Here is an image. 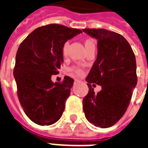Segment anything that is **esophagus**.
I'll return each mask as SVG.
<instances>
[{
    "instance_id": "1",
    "label": "esophagus",
    "mask_w": 148,
    "mask_h": 148,
    "mask_svg": "<svg viewBox=\"0 0 148 148\" xmlns=\"http://www.w3.org/2000/svg\"><path fill=\"white\" fill-rule=\"evenodd\" d=\"M80 82V80L78 79H75V81H74V82H75V83H77V82Z\"/></svg>"
}]
</instances>
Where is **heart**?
<instances>
[{"label": "heart", "mask_w": 148, "mask_h": 148, "mask_svg": "<svg viewBox=\"0 0 148 148\" xmlns=\"http://www.w3.org/2000/svg\"><path fill=\"white\" fill-rule=\"evenodd\" d=\"M85 47H86V49H88L89 48L92 46H95L96 45V43H95V41L92 38H87V39L85 40ZM68 46H69V43L68 42H66L65 44L63 45V46H62V55L64 56H66V53H67V50H68ZM75 71L78 74H82V70H80L79 69H75Z\"/></svg>", "instance_id": "b5f03b06"}]
</instances>
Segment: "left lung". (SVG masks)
Instances as JSON below:
<instances>
[{
    "label": "left lung",
    "mask_w": 148,
    "mask_h": 148,
    "mask_svg": "<svg viewBox=\"0 0 148 148\" xmlns=\"http://www.w3.org/2000/svg\"><path fill=\"white\" fill-rule=\"evenodd\" d=\"M82 31L97 40V60L86 79L89 92L82 100L83 111L89 122L110 127L125 113L137 85L134 53L120 34L103 28ZM92 83L101 85L102 90L95 94Z\"/></svg>",
    "instance_id": "left-lung-1"
}]
</instances>
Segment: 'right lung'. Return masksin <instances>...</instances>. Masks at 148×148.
I'll return each instance as SVG.
<instances>
[{
	"label": "right lung",
	"mask_w": 148,
	"mask_h": 148,
	"mask_svg": "<svg viewBox=\"0 0 148 148\" xmlns=\"http://www.w3.org/2000/svg\"><path fill=\"white\" fill-rule=\"evenodd\" d=\"M80 33L51 24L33 31L18 48L14 69L18 99L25 114L38 125L53 124L62 115L74 81L65 76L63 82L54 83L51 78L63 62V45Z\"/></svg>",
	"instance_id": "1"
}]
</instances>
